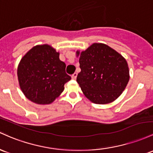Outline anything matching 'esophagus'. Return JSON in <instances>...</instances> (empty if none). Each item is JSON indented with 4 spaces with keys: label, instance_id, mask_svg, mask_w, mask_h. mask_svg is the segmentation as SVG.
<instances>
[{
    "label": "esophagus",
    "instance_id": "obj_1",
    "mask_svg": "<svg viewBox=\"0 0 153 153\" xmlns=\"http://www.w3.org/2000/svg\"><path fill=\"white\" fill-rule=\"evenodd\" d=\"M76 76H77V73H76V72H75V73H74L73 74H72L71 78L73 79H76Z\"/></svg>",
    "mask_w": 153,
    "mask_h": 153
}]
</instances>
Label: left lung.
Listing matches in <instances>:
<instances>
[{
    "label": "left lung",
    "mask_w": 153,
    "mask_h": 153,
    "mask_svg": "<svg viewBox=\"0 0 153 153\" xmlns=\"http://www.w3.org/2000/svg\"><path fill=\"white\" fill-rule=\"evenodd\" d=\"M76 82L84 95L96 104H106L118 98L129 80L126 59L109 46L94 43L79 53Z\"/></svg>",
    "instance_id": "8db88e82"
}]
</instances>
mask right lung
<instances>
[{
	"mask_svg": "<svg viewBox=\"0 0 153 153\" xmlns=\"http://www.w3.org/2000/svg\"><path fill=\"white\" fill-rule=\"evenodd\" d=\"M17 75L25 95L38 104L52 102L71 79L59 53L48 45L35 46L28 51L19 64Z\"/></svg>",
	"mask_w": 153,
	"mask_h": 153,
	"instance_id": "add662e5",
	"label": "right lung"
}]
</instances>
